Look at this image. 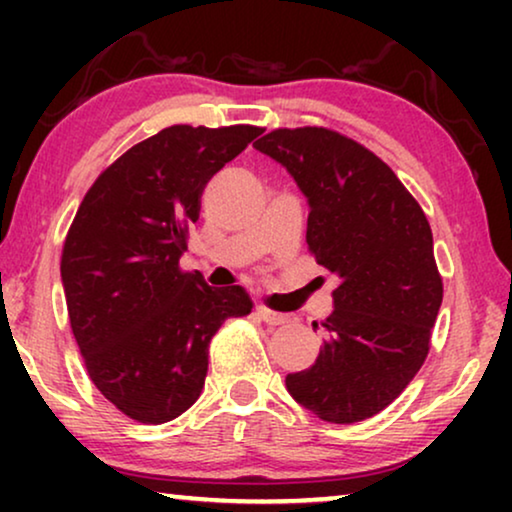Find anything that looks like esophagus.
<instances>
[{"instance_id": "obj_1", "label": "esophagus", "mask_w": 512, "mask_h": 512, "mask_svg": "<svg viewBox=\"0 0 512 512\" xmlns=\"http://www.w3.org/2000/svg\"><path fill=\"white\" fill-rule=\"evenodd\" d=\"M256 314H258V317H261L268 326H282V324H286V321H289V314L275 312V310H270V307H265V305H258V307H256Z\"/></svg>"}]
</instances>
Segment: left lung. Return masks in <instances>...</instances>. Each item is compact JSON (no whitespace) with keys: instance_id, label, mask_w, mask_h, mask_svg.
Wrapping results in <instances>:
<instances>
[{"instance_id":"8db88e82","label":"left lung","mask_w":512,"mask_h":512,"mask_svg":"<svg viewBox=\"0 0 512 512\" xmlns=\"http://www.w3.org/2000/svg\"><path fill=\"white\" fill-rule=\"evenodd\" d=\"M254 146L296 179L310 205L307 247L340 279L317 361L286 375V389L324 422H363L429 354L443 303L431 226L394 170L340 132L279 128Z\"/></svg>"}]
</instances>
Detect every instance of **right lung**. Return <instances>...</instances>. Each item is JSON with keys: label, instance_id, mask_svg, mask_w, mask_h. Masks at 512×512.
<instances>
[{"label": "right lung", "instance_id": "1", "mask_svg": "<svg viewBox=\"0 0 512 512\" xmlns=\"http://www.w3.org/2000/svg\"><path fill=\"white\" fill-rule=\"evenodd\" d=\"M256 125H172L114 160L88 188L62 247L72 333L90 380L123 415L163 424L198 401L209 342L251 312L242 286L184 272L207 181L261 135Z\"/></svg>", "mask_w": 512, "mask_h": 512}]
</instances>
